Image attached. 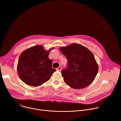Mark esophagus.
<instances>
[{
    "label": "esophagus",
    "mask_w": 121,
    "mask_h": 121,
    "mask_svg": "<svg viewBox=\"0 0 121 121\" xmlns=\"http://www.w3.org/2000/svg\"><path fill=\"white\" fill-rule=\"evenodd\" d=\"M61 69H62L61 66H59L58 68H56V70H57V71H61Z\"/></svg>",
    "instance_id": "esophagus-1"
}]
</instances>
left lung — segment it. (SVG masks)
I'll use <instances>...</instances> for the list:
<instances>
[{
    "mask_svg": "<svg viewBox=\"0 0 121 121\" xmlns=\"http://www.w3.org/2000/svg\"><path fill=\"white\" fill-rule=\"evenodd\" d=\"M60 50L67 59V67L61 72L65 82L75 89L89 86L94 80L99 69L91 52L78 43L61 47Z\"/></svg>",
    "mask_w": 121,
    "mask_h": 121,
    "instance_id": "left-lung-1",
    "label": "left lung"
}]
</instances>
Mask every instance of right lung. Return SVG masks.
<instances>
[{"mask_svg":"<svg viewBox=\"0 0 121 121\" xmlns=\"http://www.w3.org/2000/svg\"><path fill=\"white\" fill-rule=\"evenodd\" d=\"M42 45H36L23 51L20 55L17 69L20 78L25 84L33 87L47 81L56 71L52 68V60L49 59L50 52Z\"/></svg>","mask_w":121,"mask_h":121,"instance_id":"obj_1","label":"right lung"}]
</instances>
